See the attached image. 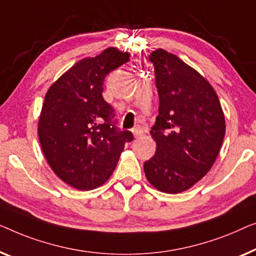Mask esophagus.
I'll return each mask as SVG.
<instances>
[{
    "label": "esophagus",
    "instance_id": "1",
    "mask_svg": "<svg viewBox=\"0 0 256 256\" xmlns=\"http://www.w3.org/2000/svg\"><path fill=\"white\" fill-rule=\"evenodd\" d=\"M146 130L142 128V126H138V128H133V134H134L136 138H140V136L145 134Z\"/></svg>",
    "mask_w": 256,
    "mask_h": 256
}]
</instances>
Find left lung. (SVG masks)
Wrapping results in <instances>:
<instances>
[{"mask_svg": "<svg viewBox=\"0 0 256 256\" xmlns=\"http://www.w3.org/2000/svg\"><path fill=\"white\" fill-rule=\"evenodd\" d=\"M160 106L150 134L156 152L144 164L148 182L162 192L188 190L210 170L225 136V117L212 86L178 56L150 53Z\"/></svg>", "mask_w": 256, "mask_h": 256, "instance_id": "left-lung-1", "label": "left lung"}]
</instances>
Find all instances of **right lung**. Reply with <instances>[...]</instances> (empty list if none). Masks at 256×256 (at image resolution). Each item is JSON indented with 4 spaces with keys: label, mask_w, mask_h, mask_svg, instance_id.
<instances>
[{
    "label": "right lung",
    "mask_w": 256,
    "mask_h": 256,
    "mask_svg": "<svg viewBox=\"0 0 256 256\" xmlns=\"http://www.w3.org/2000/svg\"><path fill=\"white\" fill-rule=\"evenodd\" d=\"M130 60L109 48L84 58L58 78L46 92L38 124L42 153L53 172L78 190L102 186L116 168L130 131L117 128L114 110L103 98L110 72Z\"/></svg>",
    "instance_id": "right-lung-1"
}]
</instances>
